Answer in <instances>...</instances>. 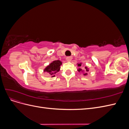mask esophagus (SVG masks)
<instances>
[{"mask_svg": "<svg viewBox=\"0 0 129 129\" xmlns=\"http://www.w3.org/2000/svg\"><path fill=\"white\" fill-rule=\"evenodd\" d=\"M72 57L68 56V57H67V58H66V61H68V62H70V61H72Z\"/></svg>", "mask_w": 129, "mask_h": 129, "instance_id": "esophagus-1", "label": "esophagus"}]
</instances>
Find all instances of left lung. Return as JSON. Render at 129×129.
<instances>
[{
	"instance_id": "1",
	"label": "left lung",
	"mask_w": 129,
	"mask_h": 129,
	"mask_svg": "<svg viewBox=\"0 0 129 129\" xmlns=\"http://www.w3.org/2000/svg\"><path fill=\"white\" fill-rule=\"evenodd\" d=\"M77 67H79V68L77 69V71L79 73H82L83 75L84 76H86L88 75L87 72H89V68H88L87 66H85L84 68H82V63H77Z\"/></svg>"
}]
</instances>
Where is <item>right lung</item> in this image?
Here are the masks:
<instances>
[{
	"label": "right lung",
	"instance_id": "right-lung-1",
	"mask_svg": "<svg viewBox=\"0 0 129 129\" xmlns=\"http://www.w3.org/2000/svg\"><path fill=\"white\" fill-rule=\"evenodd\" d=\"M62 64V62L60 60L53 61L44 69V72L48 73L49 75L53 77L55 76V74L60 71V66Z\"/></svg>",
	"mask_w": 129,
	"mask_h": 129
}]
</instances>
